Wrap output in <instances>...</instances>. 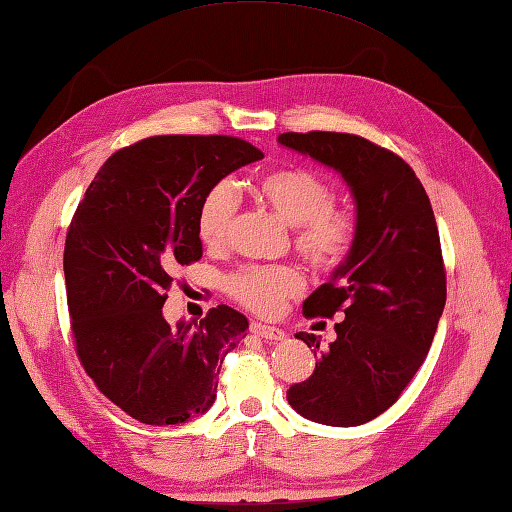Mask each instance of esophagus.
<instances>
[{
    "instance_id": "34e87169",
    "label": "esophagus",
    "mask_w": 512,
    "mask_h": 512,
    "mask_svg": "<svg viewBox=\"0 0 512 512\" xmlns=\"http://www.w3.org/2000/svg\"><path fill=\"white\" fill-rule=\"evenodd\" d=\"M252 333L263 337V339H271V342H282V339H287V333L282 331L278 326H267V324H260V322H252Z\"/></svg>"
}]
</instances>
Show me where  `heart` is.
I'll return each instance as SVG.
<instances>
[{
  "label": "heart",
  "mask_w": 512,
  "mask_h": 512,
  "mask_svg": "<svg viewBox=\"0 0 512 512\" xmlns=\"http://www.w3.org/2000/svg\"><path fill=\"white\" fill-rule=\"evenodd\" d=\"M254 195L295 227V249L315 269H335L346 260L357 238L355 214L333 206V190L304 168H278L254 181ZM236 214L230 184L212 186L197 210L199 241L214 249L227 241ZM304 280L287 265H243L225 278V291L254 313H276L285 298L300 293Z\"/></svg>",
  "instance_id": "1"
}]
</instances>
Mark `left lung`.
<instances>
[{
  "mask_svg": "<svg viewBox=\"0 0 512 512\" xmlns=\"http://www.w3.org/2000/svg\"><path fill=\"white\" fill-rule=\"evenodd\" d=\"M278 142L342 175L355 201L357 238L331 280L304 300V315L344 320L337 339L315 348V370L287 390L300 416L331 427H355L396 403L434 342L445 309L434 210L414 170L399 155L350 133H282Z\"/></svg>",
  "mask_w": 512,
  "mask_h": 512,
  "instance_id": "8db88e82",
  "label": "left lung"
}]
</instances>
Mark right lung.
I'll list each match as a JSON object with an SVG mask.
<instances>
[{"instance_id": "1", "label": "right lung", "mask_w": 512, "mask_h": 512, "mask_svg": "<svg viewBox=\"0 0 512 512\" xmlns=\"http://www.w3.org/2000/svg\"><path fill=\"white\" fill-rule=\"evenodd\" d=\"M258 160L256 146L227 135H155L113 153L78 203L63 254L76 352L140 423L206 414L223 357L247 335V317L225 304L175 326L162 306L173 271L201 258L203 195Z\"/></svg>"}]
</instances>
